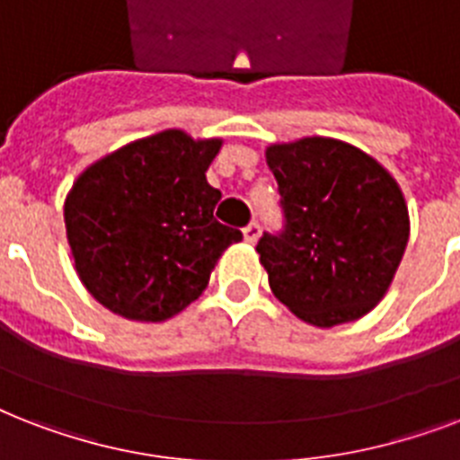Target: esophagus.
I'll return each instance as SVG.
<instances>
[{
  "instance_id": "34e87169",
  "label": "esophagus",
  "mask_w": 460,
  "mask_h": 460,
  "mask_svg": "<svg viewBox=\"0 0 460 460\" xmlns=\"http://www.w3.org/2000/svg\"><path fill=\"white\" fill-rule=\"evenodd\" d=\"M243 238H245V243H255L260 238V224L258 222H251L248 226L243 229Z\"/></svg>"
}]
</instances>
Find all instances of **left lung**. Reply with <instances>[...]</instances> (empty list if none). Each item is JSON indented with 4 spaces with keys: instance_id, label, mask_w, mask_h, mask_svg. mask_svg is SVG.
I'll return each instance as SVG.
<instances>
[{
    "instance_id": "1",
    "label": "left lung",
    "mask_w": 460,
    "mask_h": 460,
    "mask_svg": "<svg viewBox=\"0 0 460 460\" xmlns=\"http://www.w3.org/2000/svg\"><path fill=\"white\" fill-rule=\"evenodd\" d=\"M287 229L260 238V262L284 305L314 327L360 320L377 305L406 252L411 219L392 173L336 138L272 143Z\"/></svg>"
}]
</instances>
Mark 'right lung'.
<instances>
[{
  "label": "right lung",
  "instance_id": "add662e5",
  "mask_svg": "<svg viewBox=\"0 0 460 460\" xmlns=\"http://www.w3.org/2000/svg\"><path fill=\"white\" fill-rule=\"evenodd\" d=\"M222 138L166 128L83 169L64 200L78 279L97 303L136 322H164L208 288L243 234L215 219L222 193L205 172Z\"/></svg>",
  "mask_w": 460,
  "mask_h": 460
}]
</instances>
